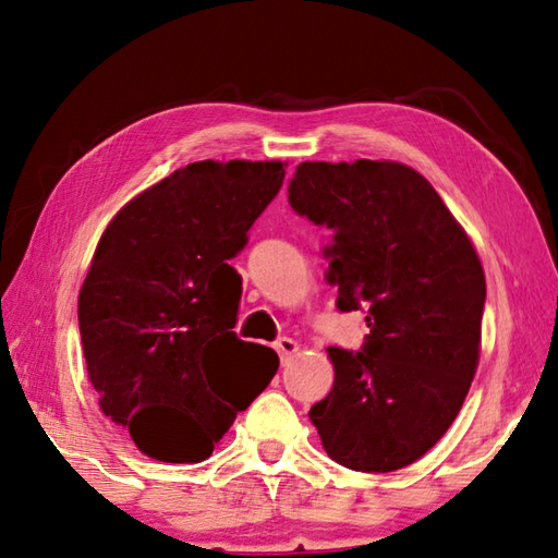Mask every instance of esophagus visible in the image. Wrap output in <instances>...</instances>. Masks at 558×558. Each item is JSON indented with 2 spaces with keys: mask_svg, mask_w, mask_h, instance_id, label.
I'll list each match as a JSON object with an SVG mask.
<instances>
[{
  "mask_svg": "<svg viewBox=\"0 0 558 558\" xmlns=\"http://www.w3.org/2000/svg\"><path fill=\"white\" fill-rule=\"evenodd\" d=\"M276 350L280 354V360L288 362L292 354L300 352V345H298V340H292V338H280V340H276Z\"/></svg>",
  "mask_w": 558,
  "mask_h": 558,
  "instance_id": "34e87169",
  "label": "esophagus"
}]
</instances>
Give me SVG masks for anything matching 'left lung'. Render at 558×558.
<instances>
[{
	"instance_id": "8db88e82",
	"label": "left lung",
	"mask_w": 558,
	"mask_h": 558,
	"mask_svg": "<svg viewBox=\"0 0 558 558\" xmlns=\"http://www.w3.org/2000/svg\"><path fill=\"white\" fill-rule=\"evenodd\" d=\"M288 198L333 230L326 280L364 312L360 352L328 348L336 381L310 410L326 453L360 472L422 458L465 402L480 362L487 282L434 186L402 162H302Z\"/></svg>"
}]
</instances>
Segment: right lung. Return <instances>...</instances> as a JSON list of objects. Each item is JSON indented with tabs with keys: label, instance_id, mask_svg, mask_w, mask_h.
<instances>
[{
	"label": "right lung",
	"instance_id": "add662e5",
	"mask_svg": "<svg viewBox=\"0 0 558 558\" xmlns=\"http://www.w3.org/2000/svg\"><path fill=\"white\" fill-rule=\"evenodd\" d=\"M278 160H201L129 201L78 294L88 378L141 453L206 460L278 372L236 338L242 278L228 260L286 180Z\"/></svg>",
	"mask_w": 558,
	"mask_h": 558
}]
</instances>
